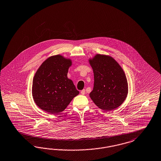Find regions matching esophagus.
<instances>
[{"mask_svg":"<svg viewBox=\"0 0 161 161\" xmlns=\"http://www.w3.org/2000/svg\"><path fill=\"white\" fill-rule=\"evenodd\" d=\"M85 93H86V90H84V89L81 91V95H85Z\"/></svg>","mask_w":161,"mask_h":161,"instance_id":"esophagus-1","label":"esophagus"}]
</instances>
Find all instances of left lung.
Returning a JSON list of instances; mask_svg holds the SVG:
<instances>
[{
	"mask_svg": "<svg viewBox=\"0 0 161 161\" xmlns=\"http://www.w3.org/2000/svg\"><path fill=\"white\" fill-rule=\"evenodd\" d=\"M94 74L90 98L103 110L111 111L121 105L128 95L127 79L122 67L111 56L97 54L89 60Z\"/></svg>",
	"mask_w": 161,
	"mask_h": 161,
	"instance_id": "obj_1",
	"label": "left lung"
}]
</instances>
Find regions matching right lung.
I'll use <instances>...</instances> for the list:
<instances>
[{"instance_id":"right-lung-1","label":"right lung","mask_w":161,"mask_h":161,"mask_svg":"<svg viewBox=\"0 0 161 161\" xmlns=\"http://www.w3.org/2000/svg\"><path fill=\"white\" fill-rule=\"evenodd\" d=\"M71 59L61 55L48 58L36 71L32 84V96L41 109L50 114L63 111L79 94L67 77Z\"/></svg>"}]
</instances>
